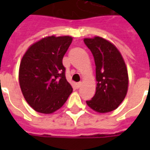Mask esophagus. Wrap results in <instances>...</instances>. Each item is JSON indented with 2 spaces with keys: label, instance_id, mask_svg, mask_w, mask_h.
<instances>
[{
  "label": "esophagus",
  "instance_id": "obj_1",
  "mask_svg": "<svg viewBox=\"0 0 150 150\" xmlns=\"http://www.w3.org/2000/svg\"><path fill=\"white\" fill-rule=\"evenodd\" d=\"M75 86H76V88H79L80 86H81V83L79 82V83H76V84H75Z\"/></svg>",
  "mask_w": 150,
  "mask_h": 150
}]
</instances>
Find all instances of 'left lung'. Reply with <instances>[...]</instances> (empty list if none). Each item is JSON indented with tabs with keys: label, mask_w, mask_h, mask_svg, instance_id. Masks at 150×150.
I'll return each instance as SVG.
<instances>
[{
	"label": "left lung",
	"mask_w": 150,
	"mask_h": 150,
	"mask_svg": "<svg viewBox=\"0 0 150 150\" xmlns=\"http://www.w3.org/2000/svg\"><path fill=\"white\" fill-rule=\"evenodd\" d=\"M83 41L94 57L97 82L96 94L86 103L97 112H112L121 104L128 91L125 62L118 49L108 40L95 37Z\"/></svg>",
	"instance_id": "left-lung-1"
}]
</instances>
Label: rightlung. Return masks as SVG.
Segmentation results:
<instances>
[{
    "label": "right lung",
    "instance_id": "1",
    "mask_svg": "<svg viewBox=\"0 0 150 150\" xmlns=\"http://www.w3.org/2000/svg\"><path fill=\"white\" fill-rule=\"evenodd\" d=\"M72 42L70 36H49L29 47L19 68L24 98L38 112L50 114L65 104L73 91L65 76L63 56Z\"/></svg>",
    "mask_w": 150,
    "mask_h": 150
}]
</instances>
